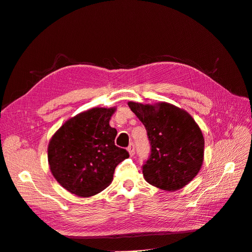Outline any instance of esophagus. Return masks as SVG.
I'll return each mask as SVG.
<instances>
[{"instance_id":"obj_1","label":"esophagus","mask_w":252,"mask_h":252,"mask_svg":"<svg viewBox=\"0 0 252 252\" xmlns=\"http://www.w3.org/2000/svg\"><path fill=\"white\" fill-rule=\"evenodd\" d=\"M127 151L129 152V156L133 157V156H134V145H133V144L129 145V146L127 147Z\"/></svg>"}]
</instances>
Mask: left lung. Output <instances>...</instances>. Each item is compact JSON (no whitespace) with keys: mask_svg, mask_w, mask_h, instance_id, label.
<instances>
[{"mask_svg":"<svg viewBox=\"0 0 252 252\" xmlns=\"http://www.w3.org/2000/svg\"><path fill=\"white\" fill-rule=\"evenodd\" d=\"M147 130L151 154L143 165L149 184L167 191L186 186L204 161V136L193 118L166 102L155 105L128 102Z\"/></svg>","mask_w":252,"mask_h":252,"instance_id":"1","label":"left lung"}]
</instances>
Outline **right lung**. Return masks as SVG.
Returning a JSON list of instances; mask_svg holds the SVG:
<instances>
[{
	"instance_id": "right-lung-1",
	"label": "right lung",
	"mask_w": 252,
	"mask_h": 252,
	"mask_svg": "<svg viewBox=\"0 0 252 252\" xmlns=\"http://www.w3.org/2000/svg\"><path fill=\"white\" fill-rule=\"evenodd\" d=\"M116 107H94L67 120L48 144L49 168L59 184L78 196L94 195L110 185L116 167L129 158L114 145L109 125Z\"/></svg>"
}]
</instances>
